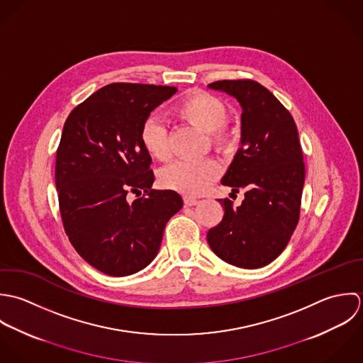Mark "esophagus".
I'll return each instance as SVG.
<instances>
[{
	"instance_id": "34e87169",
	"label": "esophagus",
	"mask_w": 363,
	"mask_h": 363,
	"mask_svg": "<svg viewBox=\"0 0 363 363\" xmlns=\"http://www.w3.org/2000/svg\"><path fill=\"white\" fill-rule=\"evenodd\" d=\"M184 203H185V206H195V205L199 203V201H198V199H194V198L185 196V198H184Z\"/></svg>"
}]
</instances>
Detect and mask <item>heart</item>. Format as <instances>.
<instances>
[{
	"label": "heart",
	"mask_w": 363,
	"mask_h": 363,
	"mask_svg": "<svg viewBox=\"0 0 363 363\" xmlns=\"http://www.w3.org/2000/svg\"><path fill=\"white\" fill-rule=\"evenodd\" d=\"M174 113L181 121L208 133L213 148L223 152L233 148V135L224 126L228 118V109L224 101L216 95L199 89L191 91L175 105ZM139 140L150 157L160 161L168 158V132L158 118L150 116L145 119L140 126ZM218 174L220 167L215 160H177L161 169L160 182L162 186L184 195L198 196L218 179Z\"/></svg>",
	"instance_id": "obj_1"
}]
</instances>
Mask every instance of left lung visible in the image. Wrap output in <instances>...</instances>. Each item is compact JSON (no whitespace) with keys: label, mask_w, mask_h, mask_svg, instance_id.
Listing matches in <instances>:
<instances>
[{"label":"left lung","mask_w":363,"mask_h":363,"mask_svg":"<svg viewBox=\"0 0 363 363\" xmlns=\"http://www.w3.org/2000/svg\"><path fill=\"white\" fill-rule=\"evenodd\" d=\"M237 99L241 138L221 184L240 189L244 201L234 208L220 199L224 216L208 231L220 259L238 268L271 264L286 248L300 215L304 162L289 111L265 86L251 79H223L208 85Z\"/></svg>","instance_id":"1"}]
</instances>
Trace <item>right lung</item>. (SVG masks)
I'll list each match as a JSON object with an SVG mask.
<instances>
[{
    "instance_id": "add662e5",
    "label": "right lung",
    "mask_w": 363,
    "mask_h": 363,
    "mask_svg": "<svg viewBox=\"0 0 363 363\" xmlns=\"http://www.w3.org/2000/svg\"><path fill=\"white\" fill-rule=\"evenodd\" d=\"M175 86L109 84L69 115L56 155V188L75 251L109 277H128L158 254L165 224L184 205L152 189L151 157L139 140L150 113ZM129 191L140 198L129 203Z\"/></svg>"
}]
</instances>
